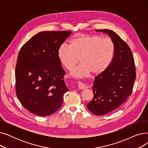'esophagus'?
<instances>
[{
	"instance_id": "esophagus-1",
	"label": "esophagus",
	"mask_w": 148,
	"mask_h": 148,
	"mask_svg": "<svg viewBox=\"0 0 148 148\" xmlns=\"http://www.w3.org/2000/svg\"><path fill=\"white\" fill-rule=\"evenodd\" d=\"M78 87H79V89H81V90L85 89L88 88L84 83H83L82 82H79L78 83Z\"/></svg>"
}]
</instances>
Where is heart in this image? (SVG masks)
I'll use <instances>...</instances> for the list:
<instances>
[{"label": "heart", "instance_id": "b5f03b06", "mask_svg": "<svg viewBox=\"0 0 148 148\" xmlns=\"http://www.w3.org/2000/svg\"><path fill=\"white\" fill-rule=\"evenodd\" d=\"M60 63L71 70L79 62L81 64L71 74L82 78L90 73L97 75L104 72L112 63L115 54V45L110 38L100 35H82L70 41L69 45L62 44L58 50Z\"/></svg>", "mask_w": 148, "mask_h": 148}]
</instances>
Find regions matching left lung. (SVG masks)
Here are the masks:
<instances>
[{
	"label": "left lung",
	"instance_id": "left-lung-1",
	"mask_svg": "<svg viewBox=\"0 0 148 148\" xmlns=\"http://www.w3.org/2000/svg\"><path fill=\"white\" fill-rule=\"evenodd\" d=\"M109 35L115 45V54L110 65L97 75L92 87L94 98L86 107L95 115L115 110L131 95L136 80L134 57L128 45L113 30H96Z\"/></svg>",
	"mask_w": 148,
	"mask_h": 148
}]
</instances>
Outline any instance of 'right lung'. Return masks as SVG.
Segmentation results:
<instances>
[{"mask_svg":"<svg viewBox=\"0 0 148 148\" xmlns=\"http://www.w3.org/2000/svg\"><path fill=\"white\" fill-rule=\"evenodd\" d=\"M70 31H44L20 50L15 68L16 95L22 106L40 116H50L62 106L68 90L58 50Z\"/></svg>","mask_w":148,"mask_h":148,"instance_id":"add662e5","label":"right lung"}]
</instances>
